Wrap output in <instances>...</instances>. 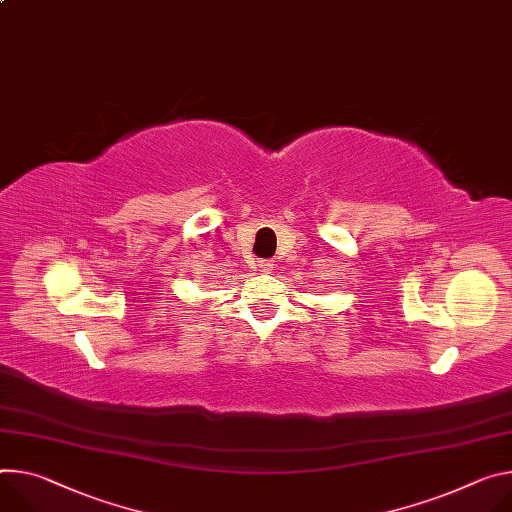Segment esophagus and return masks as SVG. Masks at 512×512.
<instances>
[{
    "mask_svg": "<svg viewBox=\"0 0 512 512\" xmlns=\"http://www.w3.org/2000/svg\"><path fill=\"white\" fill-rule=\"evenodd\" d=\"M259 267H261L263 271H271V269H273V261H271V259H263V261H259Z\"/></svg>",
    "mask_w": 512,
    "mask_h": 512,
    "instance_id": "esophagus-1",
    "label": "esophagus"
}]
</instances>
